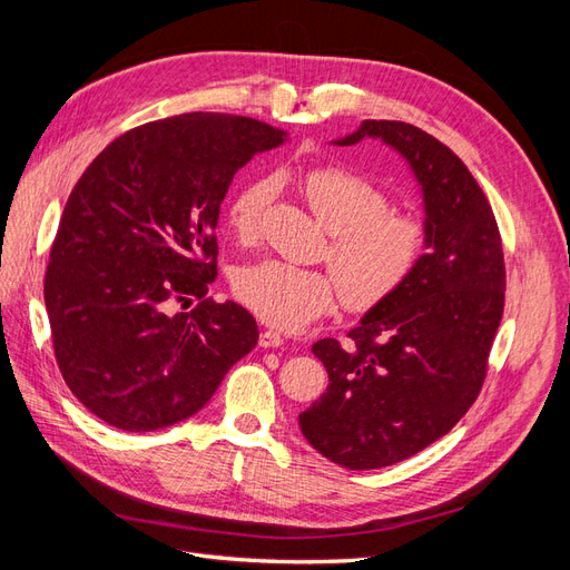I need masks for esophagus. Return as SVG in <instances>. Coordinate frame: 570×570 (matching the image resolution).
Wrapping results in <instances>:
<instances>
[{"label": "esophagus", "instance_id": "esophagus-1", "mask_svg": "<svg viewBox=\"0 0 570 570\" xmlns=\"http://www.w3.org/2000/svg\"><path fill=\"white\" fill-rule=\"evenodd\" d=\"M258 344H262L264 350H278L281 344H285V337L278 331H264L258 335Z\"/></svg>", "mask_w": 570, "mask_h": 570}]
</instances>
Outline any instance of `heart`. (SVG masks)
Listing matches in <instances>:
<instances>
[{
  "mask_svg": "<svg viewBox=\"0 0 570 570\" xmlns=\"http://www.w3.org/2000/svg\"><path fill=\"white\" fill-rule=\"evenodd\" d=\"M306 204L331 233V271L264 258L237 271L235 292L247 308L281 331H297L331 312L337 297L352 312H368L400 292L421 264L425 228L419 218L390 212L383 187L340 166L314 168L299 183ZM271 183H247L228 206V226L254 239Z\"/></svg>",
  "mask_w": 570,
  "mask_h": 570,
  "instance_id": "heart-1",
  "label": "heart"
}]
</instances>
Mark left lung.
<instances>
[{"mask_svg": "<svg viewBox=\"0 0 570 570\" xmlns=\"http://www.w3.org/2000/svg\"><path fill=\"white\" fill-rule=\"evenodd\" d=\"M366 137L400 154L419 183L425 254L347 344L325 337L312 347L327 390L299 413V428L350 471L404 461L461 421L485 381L507 287L492 206L456 154L402 120H364L333 145Z\"/></svg>", "mask_w": 570, "mask_h": 570, "instance_id": "8db88e82", "label": "left lung"}]
</instances>
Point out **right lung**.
Listing matches in <instances>:
<instances>
[{
	"label": "right lung",
	"mask_w": 570,
	"mask_h": 570,
	"mask_svg": "<svg viewBox=\"0 0 570 570\" xmlns=\"http://www.w3.org/2000/svg\"><path fill=\"white\" fill-rule=\"evenodd\" d=\"M285 132L193 111L132 128L76 183L45 275L66 385L97 419L149 433L212 400L258 327L239 304L206 299L216 226L235 174ZM200 304L176 313L178 303Z\"/></svg>",
	"instance_id": "obj_1"
}]
</instances>
